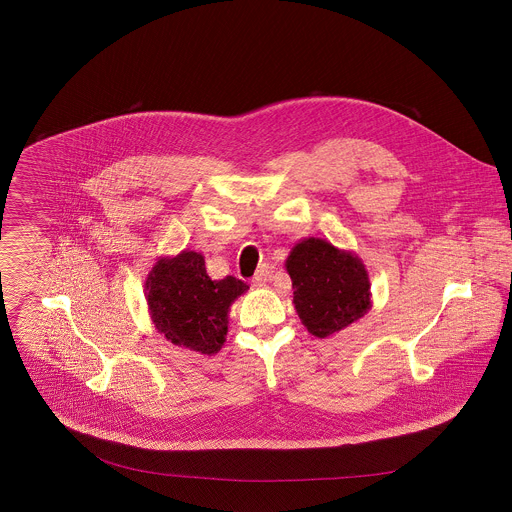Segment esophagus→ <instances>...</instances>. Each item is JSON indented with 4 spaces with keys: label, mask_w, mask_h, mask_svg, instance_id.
<instances>
[{
    "label": "esophagus",
    "mask_w": 512,
    "mask_h": 512,
    "mask_svg": "<svg viewBox=\"0 0 512 512\" xmlns=\"http://www.w3.org/2000/svg\"><path fill=\"white\" fill-rule=\"evenodd\" d=\"M268 276H270V270H268L266 264H262V266L256 270L254 278H252V286H264L266 280H268Z\"/></svg>",
    "instance_id": "1"
}]
</instances>
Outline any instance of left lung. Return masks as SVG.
<instances>
[{"label": "left lung", "instance_id": "obj_1", "mask_svg": "<svg viewBox=\"0 0 512 512\" xmlns=\"http://www.w3.org/2000/svg\"><path fill=\"white\" fill-rule=\"evenodd\" d=\"M293 303L307 331L325 339L361 319L370 307V284L363 262L321 238L293 246L286 262Z\"/></svg>", "mask_w": 512, "mask_h": 512}]
</instances>
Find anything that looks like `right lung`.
Segmentation results:
<instances>
[{
  "label": "right lung",
  "instance_id": "obj_1",
  "mask_svg": "<svg viewBox=\"0 0 512 512\" xmlns=\"http://www.w3.org/2000/svg\"><path fill=\"white\" fill-rule=\"evenodd\" d=\"M146 290L151 319L167 341L215 355L228 331V307L248 286L232 276L211 280L205 258L185 250L155 262Z\"/></svg>",
  "mask_w": 512,
  "mask_h": 512
}]
</instances>
